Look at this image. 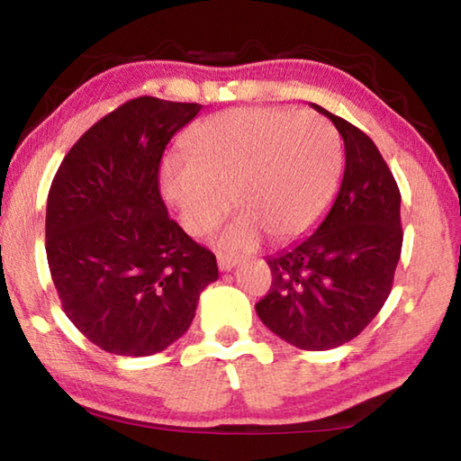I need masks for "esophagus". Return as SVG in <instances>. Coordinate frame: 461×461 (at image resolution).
<instances>
[{"instance_id":"obj_1","label":"esophagus","mask_w":461,"mask_h":461,"mask_svg":"<svg viewBox=\"0 0 461 461\" xmlns=\"http://www.w3.org/2000/svg\"><path fill=\"white\" fill-rule=\"evenodd\" d=\"M217 267H220V270L228 272L238 267V258H233V256H228V254H217Z\"/></svg>"}]
</instances>
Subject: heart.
I'll list each match as a JSON object with an SVG mask.
<instances>
[{
  "instance_id": "b5f03b06",
  "label": "heart",
  "mask_w": 461,
  "mask_h": 461,
  "mask_svg": "<svg viewBox=\"0 0 461 461\" xmlns=\"http://www.w3.org/2000/svg\"><path fill=\"white\" fill-rule=\"evenodd\" d=\"M189 158L160 168V191L193 236L212 231L230 212L220 246L246 252L268 233L285 244L321 220L341 173L335 128L313 112L238 107L197 123L185 138Z\"/></svg>"
}]
</instances>
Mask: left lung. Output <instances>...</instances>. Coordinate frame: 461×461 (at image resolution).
Segmentation results:
<instances>
[{"instance_id": "left-lung-1", "label": "left lung", "mask_w": 461, "mask_h": 461, "mask_svg": "<svg viewBox=\"0 0 461 461\" xmlns=\"http://www.w3.org/2000/svg\"><path fill=\"white\" fill-rule=\"evenodd\" d=\"M313 107L343 138V181L315 233L267 258L272 285L256 313L291 346L323 352L360 335L386 303L402 228L399 185L376 144L349 122Z\"/></svg>"}]
</instances>
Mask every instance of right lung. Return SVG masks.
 <instances>
[{
    "label": "right lung",
    "instance_id": "obj_1",
    "mask_svg": "<svg viewBox=\"0 0 461 461\" xmlns=\"http://www.w3.org/2000/svg\"><path fill=\"white\" fill-rule=\"evenodd\" d=\"M199 112V104L130 99L77 140L52 178V283L73 325L109 354L167 349L220 275L213 252L170 220L158 186L167 144Z\"/></svg>",
    "mask_w": 461,
    "mask_h": 461
}]
</instances>
